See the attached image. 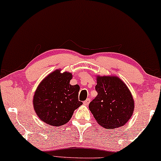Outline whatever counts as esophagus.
<instances>
[{
  "instance_id": "1",
  "label": "esophagus",
  "mask_w": 161,
  "mask_h": 161,
  "mask_svg": "<svg viewBox=\"0 0 161 161\" xmlns=\"http://www.w3.org/2000/svg\"><path fill=\"white\" fill-rule=\"evenodd\" d=\"M90 102H91V99L87 98V99H86V100H85V101H84V102H83V104H84V105H88V104H89V103H90Z\"/></svg>"
}]
</instances>
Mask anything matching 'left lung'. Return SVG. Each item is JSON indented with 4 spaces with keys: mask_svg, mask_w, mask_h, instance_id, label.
Instances as JSON below:
<instances>
[{
    "mask_svg": "<svg viewBox=\"0 0 161 161\" xmlns=\"http://www.w3.org/2000/svg\"><path fill=\"white\" fill-rule=\"evenodd\" d=\"M97 96L89 109L99 125L117 129L129 121L135 108L131 93L121 79L116 76H98L95 87Z\"/></svg>",
    "mask_w": 161,
    "mask_h": 161,
    "instance_id": "left-lung-1",
    "label": "left lung"
}]
</instances>
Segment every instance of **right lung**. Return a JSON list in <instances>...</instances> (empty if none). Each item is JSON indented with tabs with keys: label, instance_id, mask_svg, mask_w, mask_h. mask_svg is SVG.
I'll return each instance as SVG.
<instances>
[{
	"label": "right lung",
	"instance_id": "right-lung-1",
	"mask_svg": "<svg viewBox=\"0 0 161 161\" xmlns=\"http://www.w3.org/2000/svg\"><path fill=\"white\" fill-rule=\"evenodd\" d=\"M72 74L56 70L42 81L36 91L33 105L38 117L48 125L60 126L70 120L82 104L79 100L78 85H71Z\"/></svg>",
	"mask_w": 161,
	"mask_h": 161
}]
</instances>
